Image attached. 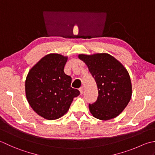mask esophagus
I'll use <instances>...</instances> for the list:
<instances>
[{"label":"esophagus","mask_w":155,"mask_h":155,"mask_svg":"<svg viewBox=\"0 0 155 155\" xmlns=\"http://www.w3.org/2000/svg\"><path fill=\"white\" fill-rule=\"evenodd\" d=\"M79 90H80V94H83V91H84V88H83V87H80V89H79Z\"/></svg>","instance_id":"obj_1"}]
</instances>
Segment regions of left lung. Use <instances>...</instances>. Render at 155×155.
<instances>
[{
  "label": "left lung",
  "mask_w": 155,
  "mask_h": 155,
  "mask_svg": "<svg viewBox=\"0 0 155 155\" xmlns=\"http://www.w3.org/2000/svg\"><path fill=\"white\" fill-rule=\"evenodd\" d=\"M78 58L87 66L98 89L96 102L89 104L90 112L102 120L116 118L131 99L132 84L127 69L108 53L80 54Z\"/></svg>",
  "instance_id": "1"
}]
</instances>
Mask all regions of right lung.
Wrapping results in <instances>:
<instances>
[{"mask_svg": "<svg viewBox=\"0 0 155 155\" xmlns=\"http://www.w3.org/2000/svg\"><path fill=\"white\" fill-rule=\"evenodd\" d=\"M68 57L50 53L31 68L25 80L28 102L38 115L49 120L67 113L80 91L71 87V78L64 73Z\"/></svg>", "mask_w": 155, "mask_h": 155, "instance_id": "1", "label": "right lung"}]
</instances>
